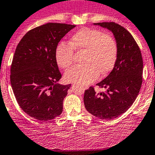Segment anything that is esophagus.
<instances>
[{"instance_id": "1", "label": "esophagus", "mask_w": 155, "mask_h": 155, "mask_svg": "<svg viewBox=\"0 0 155 155\" xmlns=\"http://www.w3.org/2000/svg\"><path fill=\"white\" fill-rule=\"evenodd\" d=\"M73 87H74V86H72V89H73ZM88 87H89L88 86H84V87H83V89L84 90H87V89H88Z\"/></svg>"}]
</instances>
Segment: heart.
I'll use <instances>...</instances> for the list:
<instances>
[{
	"instance_id": "obj_1",
	"label": "heart",
	"mask_w": 155,
	"mask_h": 155,
	"mask_svg": "<svg viewBox=\"0 0 155 155\" xmlns=\"http://www.w3.org/2000/svg\"><path fill=\"white\" fill-rule=\"evenodd\" d=\"M70 45L60 43L55 49V59L61 68H67L73 62L74 50L84 51V64L75 66L64 74L68 83L86 85L98 78L100 73L105 75L111 71L118 57V44L110 35L91 28L77 31L69 41Z\"/></svg>"
}]
</instances>
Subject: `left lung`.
Listing matches in <instances>:
<instances>
[{"instance_id":"obj_1","label":"left lung","mask_w":155,"mask_h":155,"mask_svg":"<svg viewBox=\"0 0 155 155\" xmlns=\"http://www.w3.org/2000/svg\"><path fill=\"white\" fill-rule=\"evenodd\" d=\"M113 32L118 44L114 68L104 80L97 84L107 92L96 93L93 87L86 90V110L96 117L113 119L126 113L135 101L142 83L143 61L138 44L130 32L113 22L94 23Z\"/></svg>"}]
</instances>
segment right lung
I'll return each instance as SVG.
<instances>
[{"mask_svg": "<svg viewBox=\"0 0 155 155\" xmlns=\"http://www.w3.org/2000/svg\"><path fill=\"white\" fill-rule=\"evenodd\" d=\"M75 25L48 23L27 32L16 48L10 84L19 106L31 117L48 121L61 115L71 84H58V42Z\"/></svg>", "mask_w": 155, "mask_h": 155, "instance_id": "obj_1", "label": "right lung"}]
</instances>
